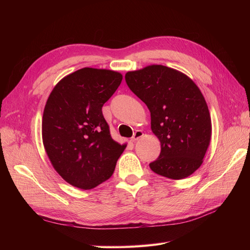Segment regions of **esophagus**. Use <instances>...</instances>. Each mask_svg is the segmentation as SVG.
<instances>
[{"label":"esophagus","mask_w":250,"mask_h":250,"mask_svg":"<svg viewBox=\"0 0 250 250\" xmlns=\"http://www.w3.org/2000/svg\"><path fill=\"white\" fill-rule=\"evenodd\" d=\"M143 131L142 130H137L135 131L134 133H133V135H132V138H131V141L132 142H135V141H138L140 138H142L143 137Z\"/></svg>","instance_id":"1"}]
</instances>
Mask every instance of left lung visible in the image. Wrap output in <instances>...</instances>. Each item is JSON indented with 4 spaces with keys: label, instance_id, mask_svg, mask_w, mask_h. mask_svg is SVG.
I'll list each match as a JSON object with an SVG mask.
<instances>
[{
    "label": "left lung",
    "instance_id": "8db88e82",
    "mask_svg": "<svg viewBox=\"0 0 250 250\" xmlns=\"http://www.w3.org/2000/svg\"><path fill=\"white\" fill-rule=\"evenodd\" d=\"M125 80L147 105L151 129L161 142V154L150 169L171 179L190 176L201 166L211 135L209 111L198 86L161 64L128 72Z\"/></svg>",
    "mask_w": 250,
    "mask_h": 250
}]
</instances>
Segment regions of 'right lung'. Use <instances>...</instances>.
<instances>
[{"instance_id":"add662e5","label":"right lung","mask_w":250,"mask_h":250,"mask_svg":"<svg viewBox=\"0 0 250 250\" xmlns=\"http://www.w3.org/2000/svg\"><path fill=\"white\" fill-rule=\"evenodd\" d=\"M122 75L83 67L60 80L42 116V142L53 167L66 183L88 190L107 180L126 145L112 140L102 106Z\"/></svg>"}]
</instances>
